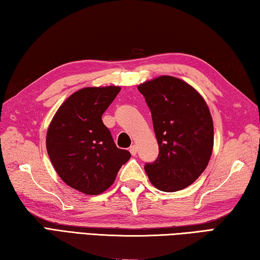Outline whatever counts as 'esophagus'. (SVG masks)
Segmentation results:
<instances>
[{
	"label": "esophagus",
	"mask_w": 260,
	"mask_h": 260,
	"mask_svg": "<svg viewBox=\"0 0 260 260\" xmlns=\"http://www.w3.org/2000/svg\"><path fill=\"white\" fill-rule=\"evenodd\" d=\"M129 151H130V153H131V155L135 156L136 154H137L138 148H137V146H136V145H133V146H131V147L129 148Z\"/></svg>",
	"instance_id": "obj_1"
}]
</instances>
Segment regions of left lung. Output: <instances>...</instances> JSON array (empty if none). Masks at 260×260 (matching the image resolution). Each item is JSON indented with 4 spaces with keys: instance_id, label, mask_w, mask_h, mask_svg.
Wrapping results in <instances>:
<instances>
[{
    "instance_id": "1",
    "label": "left lung",
    "mask_w": 260,
    "mask_h": 260,
    "mask_svg": "<svg viewBox=\"0 0 260 260\" xmlns=\"http://www.w3.org/2000/svg\"><path fill=\"white\" fill-rule=\"evenodd\" d=\"M137 88L151 109L160 149L157 160L145 166L148 179L163 192L184 189L199 178L210 161V109L199 91L178 77L161 75Z\"/></svg>"
}]
</instances>
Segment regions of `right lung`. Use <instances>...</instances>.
I'll list each match as a JSON object with an SVG mask.
<instances>
[{
	"mask_svg": "<svg viewBox=\"0 0 260 260\" xmlns=\"http://www.w3.org/2000/svg\"><path fill=\"white\" fill-rule=\"evenodd\" d=\"M121 86H88L57 109L47 131V151L54 170L70 187L86 195L113 185L131 154L116 147L102 115Z\"/></svg>",
	"mask_w": 260,
	"mask_h": 260,
	"instance_id": "1",
	"label": "right lung"
}]
</instances>
